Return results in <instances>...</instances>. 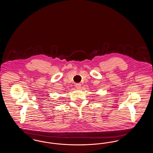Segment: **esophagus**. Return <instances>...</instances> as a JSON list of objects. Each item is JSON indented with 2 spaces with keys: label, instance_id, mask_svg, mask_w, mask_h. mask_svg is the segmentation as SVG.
I'll return each instance as SVG.
<instances>
[{
  "label": "esophagus",
  "instance_id": "34e87169",
  "mask_svg": "<svg viewBox=\"0 0 153 153\" xmlns=\"http://www.w3.org/2000/svg\"><path fill=\"white\" fill-rule=\"evenodd\" d=\"M81 84L80 83H77V84H76V87L77 88V89H80L81 88Z\"/></svg>",
  "mask_w": 153,
  "mask_h": 153
}]
</instances>
